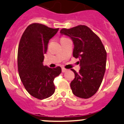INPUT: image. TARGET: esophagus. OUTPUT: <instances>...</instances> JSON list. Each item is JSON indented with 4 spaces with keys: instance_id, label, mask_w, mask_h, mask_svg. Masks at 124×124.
<instances>
[{
    "instance_id": "esophagus-1",
    "label": "esophagus",
    "mask_w": 124,
    "mask_h": 124,
    "mask_svg": "<svg viewBox=\"0 0 124 124\" xmlns=\"http://www.w3.org/2000/svg\"><path fill=\"white\" fill-rule=\"evenodd\" d=\"M66 71H67V70L65 69L64 68H62V72L64 73V72H66Z\"/></svg>"
}]
</instances>
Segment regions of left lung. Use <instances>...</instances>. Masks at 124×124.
Here are the masks:
<instances>
[{
	"mask_svg": "<svg viewBox=\"0 0 124 124\" xmlns=\"http://www.w3.org/2000/svg\"><path fill=\"white\" fill-rule=\"evenodd\" d=\"M61 34L69 36L74 44L73 56L80 59V70L75 73L70 83L72 92L81 98H88L100 86L105 68L107 52L101 40L89 27L79 25L71 29H62Z\"/></svg>",
	"mask_w": 124,
	"mask_h": 124,
	"instance_id": "obj_1",
	"label": "left lung"
}]
</instances>
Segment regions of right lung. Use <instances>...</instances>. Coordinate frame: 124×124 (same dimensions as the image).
<instances>
[{"label":"right lung","mask_w":124,"mask_h":124,"mask_svg":"<svg viewBox=\"0 0 124 124\" xmlns=\"http://www.w3.org/2000/svg\"><path fill=\"white\" fill-rule=\"evenodd\" d=\"M58 30L33 23L24 31L19 44L17 65L21 80L27 92L39 100L54 93L53 81L61 73L60 66L51 68L43 63L49 39Z\"/></svg>","instance_id":"add662e5"}]
</instances>
